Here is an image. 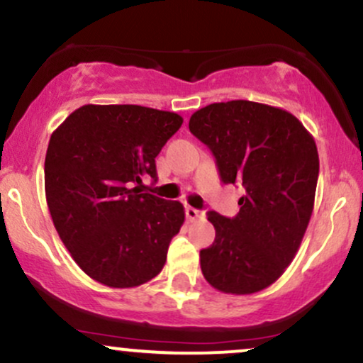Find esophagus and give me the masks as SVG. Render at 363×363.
<instances>
[{
    "mask_svg": "<svg viewBox=\"0 0 363 363\" xmlns=\"http://www.w3.org/2000/svg\"><path fill=\"white\" fill-rule=\"evenodd\" d=\"M186 218L189 220V222H196V220L205 218V213L199 210H196V208H193V206H187L186 208Z\"/></svg>",
    "mask_w": 363,
    "mask_h": 363,
    "instance_id": "1",
    "label": "esophagus"
}]
</instances>
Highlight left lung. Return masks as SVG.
<instances>
[{
    "label": "left lung",
    "mask_w": 363,
    "mask_h": 363,
    "mask_svg": "<svg viewBox=\"0 0 363 363\" xmlns=\"http://www.w3.org/2000/svg\"><path fill=\"white\" fill-rule=\"evenodd\" d=\"M189 131L211 150L225 184L245 189L235 218L208 213L216 235L199 252L203 277L223 294L268 289L294 261L314 210L315 141L289 111L251 101L210 104L191 116Z\"/></svg>",
    "instance_id": "left-lung-1"
}]
</instances>
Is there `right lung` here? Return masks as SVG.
Masks as SVG:
<instances>
[{
	"label": "right lung",
	"instance_id": "obj_1",
	"mask_svg": "<svg viewBox=\"0 0 363 363\" xmlns=\"http://www.w3.org/2000/svg\"><path fill=\"white\" fill-rule=\"evenodd\" d=\"M181 116L143 106L73 111L54 129L44 164L45 199L62 244L91 280L133 289L155 278L184 223V206L141 193Z\"/></svg>",
	"mask_w": 363,
	"mask_h": 363
}]
</instances>
